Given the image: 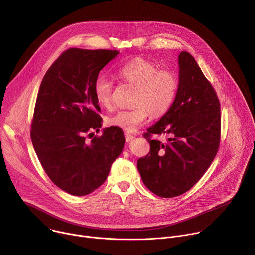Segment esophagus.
Returning <instances> with one entry per match:
<instances>
[{
  "label": "esophagus",
  "mask_w": 255,
  "mask_h": 255,
  "mask_svg": "<svg viewBox=\"0 0 255 255\" xmlns=\"http://www.w3.org/2000/svg\"><path fill=\"white\" fill-rule=\"evenodd\" d=\"M133 138H134L133 135H131L129 133H125V140H126V142H130L131 140H133Z\"/></svg>",
  "instance_id": "1"
}]
</instances>
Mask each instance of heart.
<instances>
[{"instance_id": "1", "label": "heart", "mask_w": 255, "mask_h": 255, "mask_svg": "<svg viewBox=\"0 0 255 255\" xmlns=\"http://www.w3.org/2000/svg\"><path fill=\"white\" fill-rule=\"evenodd\" d=\"M116 74L122 81L135 87L132 100L135 107L116 111L107 118V123L127 132H133L145 123L149 114L154 117L164 114L171 106L178 89V80L172 70L158 69L153 62L143 58L123 64ZM94 94L101 106L110 107L112 81L104 76L99 77L94 84Z\"/></svg>"}]
</instances>
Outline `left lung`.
<instances>
[{
  "label": "left lung",
  "mask_w": 255,
  "mask_h": 255,
  "mask_svg": "<svg viewBox=\"0 0 255 255\" xmlns=\"http://www.w3.org/2000/svg\"><path fill=\"white\" fill-rule=\"evenodd\" d=\"M175 99L161 119L144 133L149 153L138 159L142 181L153 194L173 198L192 189L214 160L221 138V108L216 91L195 58L178 55ZM166 134L162 143L152 135Z\"/></svg>",
  "instance_id": "8db88e82"
}]
</instances>
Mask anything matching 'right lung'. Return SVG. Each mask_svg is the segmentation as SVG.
<instances>
[{
	"label": "right lung",
	"mask_w": 255,
	"mask_h": 255,
	"mask_svg": "<svg viewBox=\"0 0 255 255\" xmlns=\"http://www.w3.org/2000/svg\"><path fill=\"white\" fill-rule=\"evenodd\" d=\"M119 52L69 48L51 64L41 82L31 123V140L52 183L74 196H86L101 187L123 150L122 129L99 131L101 108L94 84L101 69Z\"/></svg>",
	"instance_id": "right-lung-1"
}]
</instances>
